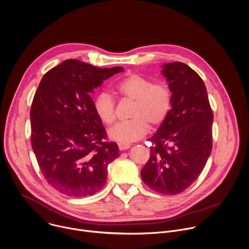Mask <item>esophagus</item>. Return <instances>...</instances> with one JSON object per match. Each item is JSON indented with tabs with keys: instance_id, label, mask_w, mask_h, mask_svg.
<instances>
[{
	"instance_id": "1",
	"label": "esophagus",
	"mask_w": 249,
	"mask_h": 249,
	"mask_svg": "<svg viewBox=\"0 0 249 249\" xmlns=\"http://www.w3.org/2000/svg\"><path fill=\"white\" fill-rule=\"evenodd\" d=\"M130 146H131V144H129V143H124V142H120V143H118V148H119V150H125V149H128Z\"/></svg>"
}]
</instances>
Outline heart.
<instances>
[{
  "label": "heart",
  "instance_id": "b5f03b06",
  "mask_svg": "<svg viewBox=\"0 0 249 249\" xmlns=\"http://www.w3.org/2000/svg\"><path fill=\"white\" fill-rule=\"evenodd\" d=\"M117 92L134 102L129 121L121 122L109 131L111 139L120 142H132L142 139L151 128L160 126L172 107V93L164 83L152 81L138 73L123 78L117 84ZM95 110L107 126L116 121V102L108 93H101L95 100Z\"/></svg>",
  "mask_w": 249,
  "mask_h": 249
}]
</instances>
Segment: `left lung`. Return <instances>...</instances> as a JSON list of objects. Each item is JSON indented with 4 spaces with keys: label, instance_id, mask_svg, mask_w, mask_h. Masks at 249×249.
Segmentation results:
<instances>
[{
    "label": "left lung",
    "instance_id": "left-lung-1",
    "mask_svg": "<svg viewBox=\"0 0 249 249\" xmlns=\"http://www.w3.org/2000/svg\"><path fill=\"white\" fill-rule=\"evenodd\" d=\"M163 75L172 92V108L151 142L142 181L163 195H177L199 176L212 150L213 112L204 82L183 62L165 63Z\"/></svg>",
    "mask_w": 249,
    "mask_h": 249
}]
</instances>
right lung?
Here are the masks:
<instances>
[{"mask_svg": "<svg viewBox=\"0 0 249 249\" xmlns=\"http://www.w3.org/2000/svg\"><path fill=\"white\" fill-rule=\"evenodd\" d=\"M122 70L67 59L40 82L30 111L31 144L46 181L65 196L102 190L108 164L119 156L116 142L107 141L91 93Z\"/></svg>", "mask_w": 249, "mask_h": 249, "instance_id": "1", "label": "right lung"}]
</instances>
